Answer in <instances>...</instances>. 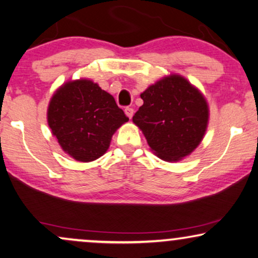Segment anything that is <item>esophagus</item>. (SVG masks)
<instances>
[{
	"label": "esophagus",
	"mask_w": 258,
	"mask_h": 258,
	"mask_svg": "<svg viewBox=\"0 0 258 258\" xmlns=\"http://www.w3.org/2000/svg\"><path fill=\"white\" fill-rule=\"evenodd\" d=\"M125 114L128 116L130 119H131L132 116H133V114H135V109H133L132 107H126L125 108Z\"/></svg>",
	"instance_id": "esophagus-1"
}]
</instances>
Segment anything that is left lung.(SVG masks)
Wrapping results in <instances>:
<instances>
[{
  "mask_svg": "<svg viewBox=\"0 0 258 258\" xmlns=\"http://www.w3.org/2000/svg\"><path fill=\"white\" fill-rule=\"evenodd\" d=\"M140 97L144 104L133 115V122L158 157L177 161L199 145L207 131L209 108L203 95L186 79L164 78Z\"/></svg>",
  "mask_w": 258,
  "mask_h": 258,
  "instance_id": "1",
  "label": "left lung"
}]
</instances>
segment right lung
<instances>
[{
    "label": "right lung",
    "mask_w": 258,
    "mask_h": 258,
    "mask_svg": "<svg viewBox=\"0 0 258 258\" xmlns=\"http://www.w3.org/2000/svg\"><path fill=\"white\" fill-rule=\"evenodd\" d=\"M48 125L74 159L92 161L107 151L113 133L128 118L114 98L91 80L67 82L53 95Z\"/></svg>",
    "instance_id": "add662e5"
}]
</instances>
